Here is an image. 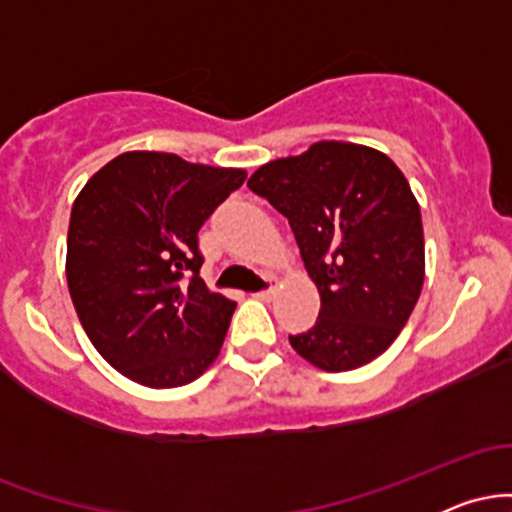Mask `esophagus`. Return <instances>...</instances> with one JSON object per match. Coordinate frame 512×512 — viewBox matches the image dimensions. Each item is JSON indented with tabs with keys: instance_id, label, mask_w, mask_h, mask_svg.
I'll list each match as a JSON object with an SVG mask.
<instances>
[{
	"instance_id": "obj_1",
	"label": "esophagus",
	"mask_w": 512,
	"mask_h": 512,
	"mask_svg": "<svg viewBox=\"0 0 512 512\" xmlns=\"http://www.w3.org/2000/svg\"><path fill=\"white\" fill-rule=\"evenodd\" d=\"M252 296H255L257 301H269V298L274 296V286H269V289H264V291H257V293H252Z\"/></svg>"
}]
</instances>
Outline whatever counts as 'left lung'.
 <instances>
[{"label": "left lung", "mask_w": 512, "mask_h": 512, "mask_svg": "<svg viewBox=\"0 0 512 512\" xmlns=\"http://www.w3.org/2000/svg\"><path fill=\"white\" fill-rule=\"evenodd\" d=\"M248 187L289 219L320 315L289 342L313 366H366L397 339L424 286V226L407 178L380 151L317 142L252 173Z\"/></svg>", "instance_id": "1"}]
</instances>
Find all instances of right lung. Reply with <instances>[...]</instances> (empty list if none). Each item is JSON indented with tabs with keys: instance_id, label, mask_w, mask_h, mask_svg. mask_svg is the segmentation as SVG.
Wrapping results in <instances>:
<instances>
[{
	"instance_id": "right-lung-1",
	"label": "right lung",
	"mask_w": 512,
	"mask_h": 512,
	"mask_svg": "<svg viewBox=\"0 0 512 512\" xmlns=\"http://www.w3.org/2000/svg\"><path fill=\"white\" fill-rule=\"evenodd\" d=\"M245 178L240 168L129 151L76 197L69 293L98 354L134 383L187 385L219 356L236 303L199 276V228Z\"/></svg>"
}]
</instances>
